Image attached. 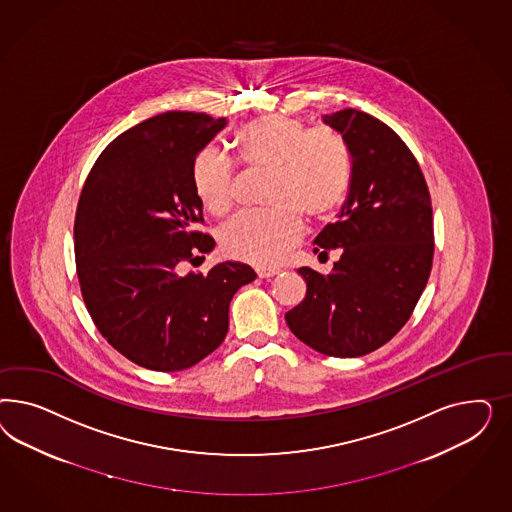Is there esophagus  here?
<instances>
[{
  "instance_id": "1",
  "label": "esophagus",
  "mask_w": 512,
  "mask_h": 512,
  "mask_svg": "<svg viewBox=\"0 0 512 512\" xmlns=\"http://www.w3.org/2000/svg\"><path fill=\"white\" fill-rule=\"evenodd\" d=\"M278 268H257V276L261 279H270L278 276Z\"/></svg>"
}]
</instances>
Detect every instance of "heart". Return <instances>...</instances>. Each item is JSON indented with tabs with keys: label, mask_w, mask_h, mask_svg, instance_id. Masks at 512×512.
I'll return each instance as SVG.
<instances>
[{
	"label": "heart",
	"mask_w": 512,
	"mask_h": 512,
	"mask_svg": "<svg viewBox=\"0 0 512 512\" xmlns=\"http://www.w3.org/2000/svg\"><path fill=\"white\" fill-rule=\"evenodd\" d=\"M236 150L244 163L272 172L268 204L261 214H240L219 231L221 248L234 259L272 266L302 238V216L325 219L336 212L351 180L345 140L328 127H310L293 116L268 114L242 125ZM191 184L212 216L229 212L234 197L231 161L206 148L191 165Z\"/></svg>",
	"instance_id": "heart-1"
}]
</instances>
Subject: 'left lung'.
<instances>
[{
  "label": "left lung",
  "instance_id": "1",
  "mask_svg": "<svg viewBox=\"0 0 512 512\" xmlns=\"http://www.w3.org/2000/svg\"><path fill=\"white\" fill-rule=\"evenodd\" d=\"M323 122L351 155L349 193L336 223L313 240V253L338 249L330 274L308 266L306 298L285 313L296 338L328 357L368 355L396 336L430 278L434 223L417 159L387 124L343 109Z\"/></svg>",
  "mask_w": 512,
  "mask_h": 512
}]
</instances>
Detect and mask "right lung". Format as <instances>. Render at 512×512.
I'll return each mask as SVG.
<instances>
[{
  "label": "right lung",
  "instance_id": "obj_1",
  "mask_svg": "<svg viewBox=\"0 0 512 512\" xmlns=\"http://www.w3.org/2000/svg\"><path fill=\"white\" fill-rule=\"evenodd\" d=\"M225 124L202 112L157 114L112 140L82 187L75 255L86 308L110 345L148 370L180 372L216 351L234 293L257 278L233 261L178 274L216 246L195 231L202 204L191 165Z\"/></svg>",
  "mask_w": 512,
  "mask_h": 512
}]
</instances>
